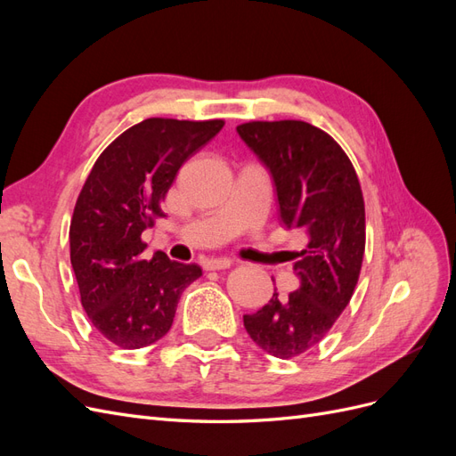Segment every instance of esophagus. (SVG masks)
Returning a JSON list of instances; mask_svg holds the SVG:
<instances>
[{
  "label": "esophagus",
  "instance_id": "obj_1",
  "mask_svg": "<svg viewBox=\"0 0 456 456\" xmlns=\"http://www.w3.org/2000/svg\"><path fill=\"white\" fill-rule=\"evenodd\" d=\"M232 266V260L228 258H209L203 262L205 270H226Z\"/></svg>",
  "mask_w": 456,
  "mask_h": 456
}]
</instances>
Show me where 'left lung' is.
<instances>
[{
    "mask_svg": "<svg viewBox=\"0 0 456 456\" xmlns=\"http://www.w3.org/2000/svg\"><path fill=\"white\" fill-rule=\"evenodd\" d=\"M236 131L272 176L281 224L308 240L293 266L297 291H273L243 315L256 346L289 360L315 346L354 295L365 253L362 186L344 150L306 121H251Z\"/></svg>",
    "mask_w": 456,
    "mask_h": 456,
    "instance_id": "1",
    "label": "left lung"
}]
</instances>
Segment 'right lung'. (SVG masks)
<instances>
[{
  "mask_svg": "<svg viewBox=\"0 0 456 456\" xmlns=\"http://www.w3.org/2000/svg\"><path fill=\"white\" fill-rule=\"evenodd\" d=\"M224 127L223 119L136 123L96 159L70 223V260L81 306L99 333L126 350L169 333L184 289L201 275L156 251L144 258L142 232L163 216L183 165Z\"/></svg>",
  "mask_w": 456,
  "mask_h": 456,
  "instance_id": "right-lung-1",
  "label": "right lung"
}]
</instances>
